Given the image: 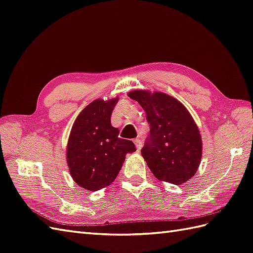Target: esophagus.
Here are the masks:
<instances>
[{
    "label": "esophagus",
    "mask_w": 253,
    "mask_h": 253,
    "mask_svg": "<svg viewBox=\"0 0 253 253\" xmlns=\"http://www.w3.org/2000/svg\"><path fill=\"white\" fill-rule=\"evenodd\" d=\"M134 144H135V147L137 148V150H139L140 148H141V146H143V145H141V140H140L139 138L135 139V140H134Z\"/></svg>",
    "instance_id": "1"
}]
</instances>
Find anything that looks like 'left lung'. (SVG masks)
<instances>
[{
  "label": "left lung",
  "mask_w": 253,
  "mask_h": 253,
  "mask_svg": "<svg viewBox=\"0 0 253 253\" xmlns=\"http://www.w3.org/2000/svg\"><path fill=\"white\" fill-rule=\"evenodd\" d=\"M128 97L146 113L150 133L141 156L159 180L181 184L194 176L202 158V138L192 116L175 97L134 90Z\"/></svg>",
  "instance_id": "8db88e82"
}]
</instances>
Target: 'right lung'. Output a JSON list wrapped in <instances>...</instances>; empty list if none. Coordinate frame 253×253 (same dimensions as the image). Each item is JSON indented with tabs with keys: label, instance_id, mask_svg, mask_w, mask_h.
I'll return each instance as SVG.
<instances>
[{
	"label": "right lung",
	"instance_id": "add662e5",
	"mask_svg": "<svg viewBox=\"0 0 253 253\" xmlns=\"http://www.w3.org/2000/svg\"><path fill=\"white\" fill-rule=\"evenodd\" d=\"M118 97L95 100L84 107L72 126L66 159L70 173L78 186L97 191L118 176L126 153L136 150L132 140L119 137L110 123Z\"/></svg>",
	"mask_w": 253,
	"mask_h": 253
}]
</instances>
